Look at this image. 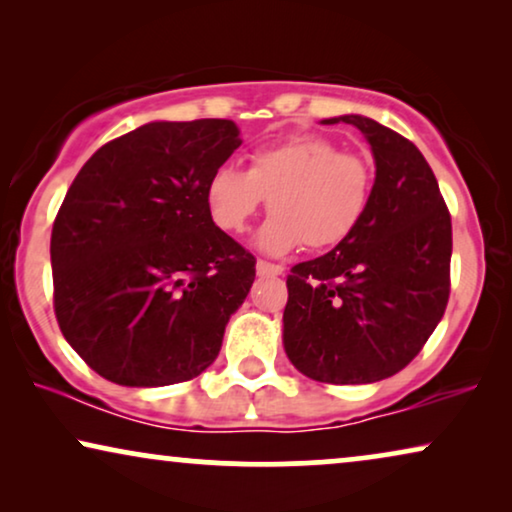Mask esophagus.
I'll list each match as a JSON object with an SVG mask.
<instances>
[{"label":"esophagus","mask_w":512,"mask_h":512,"mask_svg":"<svg viewBox=\"0 0 512 512\" xmlns=\"http://www.w3.org/2000/svg\"><path fill=\"white\" fill-rule=\"evenodd\" d=\"M256 275L258 277H279V275H284V268H282V265H275V263H268V261H258L256 263Z\"/></svg>","instance_id":"1"}]
</instances>
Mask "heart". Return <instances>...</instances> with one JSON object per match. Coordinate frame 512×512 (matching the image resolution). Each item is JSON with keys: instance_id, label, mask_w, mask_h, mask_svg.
<instances>
[{"instance_id": "heart-1", "label": "heart", "mask_w": 512, "mask_h": 512, "mask_svg": "<svg viewBox=\"0 0 512 512\" xmlns=\"http://www.w3.org/2000/svg\"><path fill=\"white\" fill-rule=\"evenodd\" d=\"M373 170L317 135H300L251 151L247 172L221 165L205 184V205L226 233H242L268 198L272 214L254 244L284 256L300 247L328 249L347 240L366 216Z\"/></svg>"}]
</instances>
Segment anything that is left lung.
I'll return each instance as SVG.
<instances>
[{"instance_id":"1","label":"left lung","mask_w":512,"mask_h":512,"mask_svg":"<svg viewBox=\"0 0 512 512\" xmlns=\"http://www.w3.org/2000/svg\"><path fill=\"white\" fill-rule=\"evenodd\" d=\"M375 160L370 202L347 240L286 279L284 352L328 384H370L419 354L450 298L452 221L429 163L373 118L347 114Z\"/></svg>"}]
</instances>
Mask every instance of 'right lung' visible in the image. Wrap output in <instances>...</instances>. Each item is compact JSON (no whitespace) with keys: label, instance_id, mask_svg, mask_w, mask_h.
Masks as SVG:
<instances>
[{"label":"right lung","instance_id":"1","mask_svg":"<svg viewBox=\"0 0 512 512\" xmlns=\"http://www.w3.org/2000/svg\"><path fill=\"white\" fill-rule=\"evenodd\" d=\"M233 121H151L104 144L51 235L53 305L76 354L123 387L198 377L256 277L212 221L205 184L240 146Z\"/></svg>","mask_w":512,"mask_h":512}]
</instances>
